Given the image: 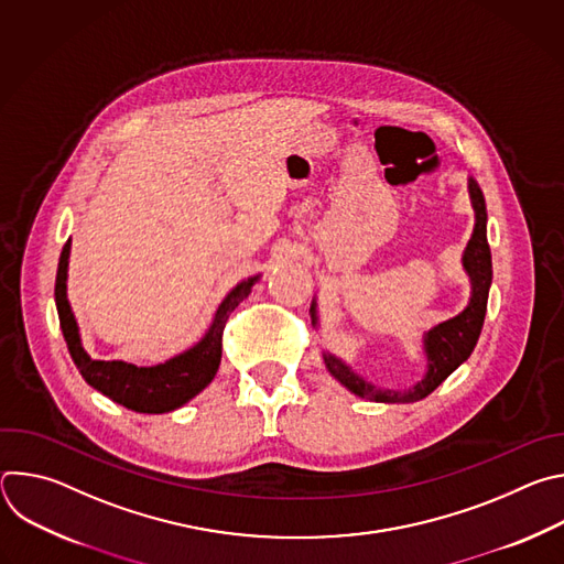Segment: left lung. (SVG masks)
I'll use <instances>...</instances> for the list:
<instances>
[{
    "instance_id": "left-lung-1",
    "label": "left lung",
    "mask_w": 564,
    "mask_h": 564,
    "mask_svg": "<svg viewBox=\"0 0 564 564\" xmlns=\"http://www.w3.org/2000/svg\"><path fill=\"white\" fill-rule=\"evenodd\" d=\"M468 194L470 203L475 209V227L473 236L468 240V246L462 257V265L470 279V301L468 305L453 318L444 321V324L431 328L424 335V352H426V375L422 381H417L409 390H388V388H377L370 381L361 379L357 372H352L341 359H337L330 352H324L326 368L330 375L344 383L350 392L372 399V401H383V404H411V401H420L429 397L453 370H457L473 352L481 326H485V316H487V301H489V288L494 279V268H491V248L487 240V205L485 196H481L479 185L468 178ZM316 303L312 301L310 314H312V324L316 321Z\"/></svg>"
}]
</instances>
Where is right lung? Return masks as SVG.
I'll use <instances>...</instances> for the list:
<instances>
[{
	"label": "right lung",
	"mask_w": 564,
	"mask_h": 564,
	"mask_svg": "<svg viewBox=\"0 0 564 564\" xmlns=\"http://www.w3.org/2000/svg\"><path fill=\"white\" fill-rule=\"evenodd\" d=\"M70 238L64 243L55 276V305L59 316V328L68 352L89 386L113 399L116 404L135 413H170L194 399L216 375L223 355V330L234 307L248 299L259 274L240 281L218 305L214 321L205 337L189 350L172 357L158 366H133L127 361H98L87 355L79 339L75 316L66 299V270H68Z\"/></svg>",
	"instance_id": "obj_1"
}]
</instances>
